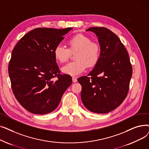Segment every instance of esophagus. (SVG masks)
Instances as JSON below:
<instances>
[{"instance_id": "34e87169", "label": "esophagus", "mask_w": 149, "mask_h": 149, "mask_svg": "<svg viewBox=\"0 0 149 149\" xmlns=\"http://www.w3.org/2000/svg\"><path fill=\"white\" fill-rule=\"evenodd\" d=\"M72 81H73V83H75V82H77V78H76V77H72Z\"/></svg>"}]
</instances>
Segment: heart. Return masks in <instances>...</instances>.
Returning a JSON list of instances; mask_svg holds the SVG:
<instances>
[{
  "instance_id": "obj_1",
  "label": "heart",
  "mask_w": 149,
  "mask_h": 149,
  "mask_svg": "<svg viewBox=\"0 0 149 149\" xmlns=\"http://www.w3.org/2000/svg\"><path fill=\"white\" fill-rule=\"evenodd\" d=\"M68 49L60 45L54 50V56L57 61L63 63L70 58L71 53L76 52L74 61L70 62L62 68V71L70 75H77L86 68L95 66L98 62L101 48L98 43L92 42L91 39L84 34H77L68 41Z\"/></svg>"
}]
</instances>
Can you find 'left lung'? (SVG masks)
Wrapping results in <instances>:
<instances>
[{
	"mask_svg": "<svg viewBox=\"0 0 149 149\" xmlns=\"http://www.w3.org/2000/svg\"><path fill=\"white\" fill-rule=\"evenodd\" d=\"M86 31L97 36L100 58L88 76L78 79L83 104L91 112L106 113L118 107L126 98L132 75L128 52L120 38L104 27Z\"/></svg>",
	"mask_w": 149,
	"mask_h": 149,
	"instance_id": "8db88e82",
	"label": "left lung"
}]
</instances>
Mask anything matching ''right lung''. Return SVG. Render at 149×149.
Returning a JSON list of instances; mask_svg holds the SVG:
<instances>
[{
    "instance_id": "1",
    "label": "right lung",
    "mask_w": 149,
    "mask_h": 149,
    "mask_svg": "<svg viewBox=\"0 0 149 149\" xmlns=\"http://www.w3.org/2000/svg\"><path fill=\"white\" fill-rule=\"evenodd\" d=\"M72 28H38L26 34L14 46L8 65L14 95L28 111L43 115L56 109L72 84L61 74L54 50Z\"/></svg>"
}]
</instances>
